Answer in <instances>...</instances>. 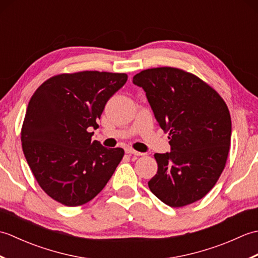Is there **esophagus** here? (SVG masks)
Listing matches in <instances>:
<instances>
[{
  "mask_svg": "<svg viewBox=\"0 0 258 258\" xmlns=\"http://www.w3.org/2000/svg\"><path fill=\"white\" fill-rule=\"evenodd\" d=\"M125 153H126V154L135 155V156H142V155H144V153H141V152L135 151V150H133V149H131V147H126V149H125Z\"/></svg>",
  "mask_w": 258,
  "mask_h": 258,
  "instance_id": "34e87169",
  "label": "esophagus"
}]
</instances>
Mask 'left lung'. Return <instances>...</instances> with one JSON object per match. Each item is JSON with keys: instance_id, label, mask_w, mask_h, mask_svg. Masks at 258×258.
<instances>
[{"instance_id": "left-lung-1", "label": "left lung", "mask_w": 258, "mask_h": 258, "mask_svg": "<svg viewBox=\"0 0 258 258\" xmlns=\"http://www.w3.org/2000/svg\"><path fill=\"white\" fill-rule=\"evenodd\" d=\"M133 83L143 87L171 152L154 154L151 191L171 207L203 199L220 178L231 145L232 120L222 96L193 73L177 68L147 69Z\"/></svg>"}]
</instances>
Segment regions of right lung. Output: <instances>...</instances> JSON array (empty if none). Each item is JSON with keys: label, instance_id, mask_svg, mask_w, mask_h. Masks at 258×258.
<instances>
[{"label": "right lung", "instance_id": "right-lung-1", "mask_svg": "<svg viewBox=\"0 0 258 258\" xmlns=\"http://www.w3.org/2000/svg\"><path fill=\"white\" fill-rule=\"evenodd\" d=\"M127 74L82 71L54 75L37 87L21 130L22 149L36 182L65 206H80L100 193L124 156L93 141L106 102Z\"/></svg>", "mask_w": 258, "mask_h": 258}]
</instances>
